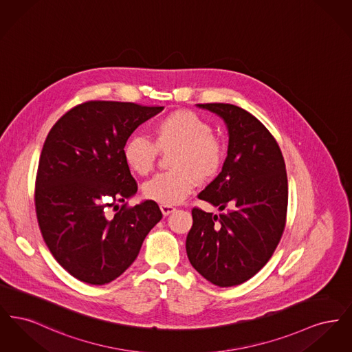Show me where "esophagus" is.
I'll return each instance as SVG.
<instances>
[{"mask_svg":"<svg viewBox=\"0 0 352 352\" xmlns=\"http://www.w3.org/2000/svg\"><path fill=\"white\" fill-rule=\"evenodd\" d=\"M177 208L173 207V206H165V204H161V211L164 214V217H168L171 212H174Z\"/></svg>","mask_w":352,"mask_h":352,"instance_id":"1","label":"esophagus"}]
</instances>
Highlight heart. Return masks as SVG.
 <instances>
[{
	"mask_svg": "<svg viewBox=\"0 0 352 352\" xmlns=\"http://www.w3.org/2000/svg\"><path fill=\"white\" fill-rule=\"evenodd\" d=\"M211 124L191 111H175L160 118L151 128V138L131 135L124 145V160L138 175L154 168L158 151L175 149L170 158L173 170L160 173L144 184L149 201L171 206L184 201L199 182L214 179L223 168L226 148L212 133Z\"/></svg>",
	"mask_w": 352,
	"mask_h": 352,
	"instance_id": "1",
	"label": "heart"
}]
</instances>
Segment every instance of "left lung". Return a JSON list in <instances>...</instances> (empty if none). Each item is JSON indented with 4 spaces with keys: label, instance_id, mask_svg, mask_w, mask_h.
<instances>
[{
    "label": "left lung",
    "instance_id": "left-lung-1",
    "mask_svg": "<svg viewBox=\"0 0 352 352\" xmlns=\"http://www.w3.org/2000/svg\"><path fill=\"white\" fill-rule=\"evenodd\" d=\"M227 124V158L198 198L219 207L212 215L194 207L186 239L191 265L221 287L243 284L263 268L284 234L287 177L281 149L268 129L232 104H198Z\"/></svg>",
    "mask_w": 352,
    "mask_h": 352
}]
</instances>
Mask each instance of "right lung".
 Wrapping results in <instances>:
<instances>
[{
  "label": "right lung",
  "instance_id": "right-lung-1",
  "mask_svg": "<svg viewBox=\"0 0 352 352\" xmlns=\"http://www.w3.org/2000/svg\"><path fill=\"white\" fill-rule=\"evenodd\" d=\"M162 107L85 101L51 128L35 178V212L55 260L91 285L113 281L132 265L151 228L162 219L155 201L134 207L137 184L124 145ZM117 212L110 215V208Z\"/></svg>",
  "mask_w": 352,
  "mask_h": 352
}]
</instances>
